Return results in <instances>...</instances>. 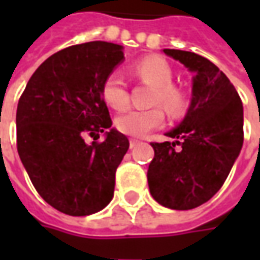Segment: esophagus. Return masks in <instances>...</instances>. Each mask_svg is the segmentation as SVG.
Wrapping results in <instances>:
<instances>
[{
	"label": "esophagus",
	"mask_w": 260,
	"mask_h": 260,
	"mask_svg": "<svg viewBox=\"0 0 260 260\" xmlns=\"http://www.w3.org/2000/svg\"><path fill=\"white\" fill-rule=\"evenodd\" d=\"M138 145H139V141H138V139H131V141H129L131 149H134V147H136Z\"/></svg>",
	"instance_id": "esophagus-1"
}]
</instances>
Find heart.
<instances>
[{
	"label": "heart",
	"instance_id": "b5f03b06",
	"mask_svg": "<svg viewBox=\"0 0 260 260\" xmlns=\"http://www.w3.org/2000/svg\"><path fill=\"white\" fill-rule=\"evenodd\" d=\"M134 74L138 79L154 86L153 104H161L169 113L178 115L186 107V99L180 87L173 85V69L164 59L157 57H146L134 65ZM102 96L104 102L114 110H124L129 104V91L124 75L113 71L106 76L102 85ZM164 122V113L160 107L147 110H126L119 114L115 125L125 135L141 138L150 131L160 128Z\"/></svg>",
	"mask_w": 260,
	"mask_h": 260
}]
</instances>
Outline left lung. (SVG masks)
I'll return each mask as SVG.
<instances>
[{
  "instance_id": "obj_1",
  "label": "left lung",
  "mask_w": 260,
  "mask_h": 260,
  "mask_svg": "<svg viewBox=\"0 0 260 260\" xmlns=\"http://www.w3.org/2000/svg\"><path fill=\"white\" fill-rule=\"evenodd\" d=\"M164 53L195 72L191 107L166 135L174 142H153L149 189L170 209L189 210L206 203L229 177L244 142L242 103L229 78L209 59L191 51Z\"/></svg>"
}]
</instances>
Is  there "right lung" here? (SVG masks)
<instances>
[{"instance_id": "1", "label": "right lung", "mask_w": 260, "mask_h": 260, "mask_svg": "<svg viewBox=\"0 0 260 260\" xmlns=\"http://www.w3.org/2000/svg\"><path fill=\"white\" fill-rule=\"evenodd\" d=\"M124 59L122 46L89 42L48 57L31 75L16 110V146L31 184L48 205L89 216L114 196L115 171L129 147L111 128L102 96L106 76ZM85 136H91L90 145Z\"/></svg>"}]
</instances>
